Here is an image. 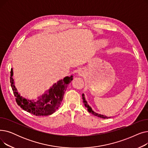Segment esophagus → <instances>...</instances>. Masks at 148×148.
Wrapping results in <instances>:
<instances>
[{"instance_id":"34e87169","label":"esophagus","mask_w":148,"mask_h":148,"mask_svg":"<svg viewBox=\"0 0 148 148\" xmlns=\"http://www.w3.org/2000/svg\"><path fill=\"white\" fill-rule=\"evenodd\" d=\"M85 74H86V70H85L84 68H82L79 73V75L80 76H83Z\"/></svg>"}]
</instances>
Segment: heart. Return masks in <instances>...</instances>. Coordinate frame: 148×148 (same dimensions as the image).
I'll return each mask as SVG.
<instances>
[{"instance_id":"1","label":"heart","mask_w":148,"mask_h":148,"mask_svg":"<svg viewBox=\"0 0 148 148\" xmlns=\"http://www.w3.org/2000/svg\"><path fill=\"white\" fill-rule=\"evenodd\" d=\"M107 44V41H105V40H101V41H99V42H98V45L99 46H101V47H103V46H104Z\"/></svg>"}]
</instances>
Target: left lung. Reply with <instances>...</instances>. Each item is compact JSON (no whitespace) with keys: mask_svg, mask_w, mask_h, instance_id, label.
Returning a JSON list of instances; mask_svg holds the SVG:
<instances>
[{"mask_svg":"<svg viewBox=\"0 0 148 148\" xmlns=\"http://www.w3.org/2000/svg\"><path fill=\"white\" fill-rule=\"evenodd\" d=\"M82 98H83V103L84 104V106L85 107H86L88 109V111L89 112V113H91L92 114H94V116H98V117H99L101 118H103V119H108V118H112V117H108V116H106L105 115H103V114H98V113H95V112H94L92 110V108L88 104V103L86 101V100L85 99V98H84V95L83 94L82 95Z\"/></svg>","mask_w":148,"mask_h":148,"instance_id":"1","label":"left lung"}]
</instances>
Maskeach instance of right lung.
Returning <instances> with one entry per match:
<instances>
[{
    "label": "right lung",
    "instance_id": "add662e5",
    "mask_svg": "<svg viewBox=\"0 0 148 148\" xmlns=\"http://www.w3.org/2000/svg\"><path fill=\"white\" fill-rule=\"evenodd\" d=\"M12 68L11 70L10 82L17 104L23 110L35 116H48L55 112L60 106L65 92L73 79V76L65 77L64 79L54 83L46 93L38 97V100H29L18 94L12 78Z\"/></svg>",
    "mask_w": 148,
    "mask_h": 148
}]
</instances>
